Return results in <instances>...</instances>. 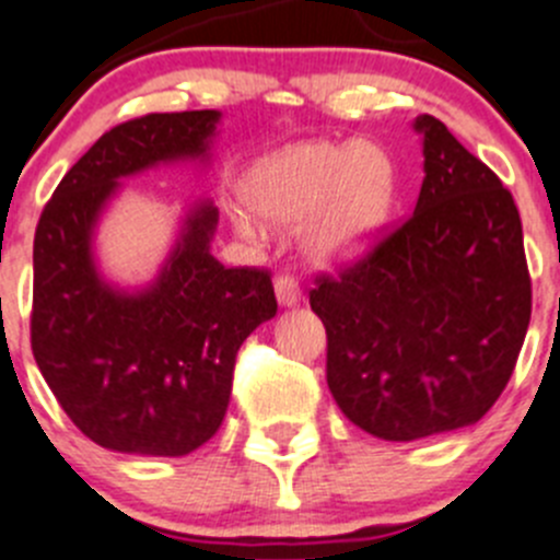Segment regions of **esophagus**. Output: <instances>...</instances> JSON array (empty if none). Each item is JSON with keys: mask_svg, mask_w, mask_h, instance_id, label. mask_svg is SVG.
<instances>
[{"mask_svg": "<svg viewBox=\"0 0 560 560\" xmlns=\"http://www.w3.org/2000/svg\"><path fill=\"white\" fill-rule=\"evenodd\" d=\"M275 294L280 300V305H296L302 296L300 280L294 275H277L275 277Z\"/></svg>", "mask_w": 560, "mask_h": 560, "instance_id": "obj_1", "label": "esophagus"}]
</instances>
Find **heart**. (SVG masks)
Returning <instances> with one entry per match:
<instances>
[{"mask_svg": "<svg viewBox=\"0 0 560 560\" xmlns=\"http://www.w3.org/2000/svg\"><path fill=\"white\" fill-rule=\"evenodd\" d=\"M258 214L275 222L313 217L311 247L324 258L363 253L396 203V167L371 142H302L260 159L244 180ZM244 231L249 220H238Z\"/></svg>", "mask_w": 560, "mask_h": 560, "instance_id": "b5f03b06", "label": "heart"}]
</instances>
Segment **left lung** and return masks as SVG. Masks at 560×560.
<instances>
[{
    "mask_svg": "<svg viewBox=\"0 0 560 560\" xmlns=\"http://www.w3.org/2000/svg\"><path fill=\"white\" fill-rule=\"evenodd\" d=\"M415 211L369 249L313 277L327 385L382 440L481 420L514 374L530 324V271L511 191L436 117L420 115Z\"/></svg>",
    "mask_w": 560,
    "mask_h": 560,
    "instance_id": "left-lung-1",
    "label": "left lung"
}]
</instances>
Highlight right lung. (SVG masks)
I'll use <instances>...</instances> for the list:
<instances>
[{"instance_id": "obj_1", "label": "right lung", "mask_w": 560, "mask_h": 560, "mask_svg": "<svg viewBox=\"0 0 560 560\" xmlns=\"http://www.w3.org/2000/svg\"><path fill=\"white\" fill-rule=\"evenodd\" d=\"M220 112H153L106 131L55 189L35 228L30 338L35 363L84 436L124 454L186 456L231 401L236 354L277 313L271 271L209 253L217 209L197 206L156 285L120 294L90 255L117 178L200 156Z\"/></svg>"}]
</instances>
